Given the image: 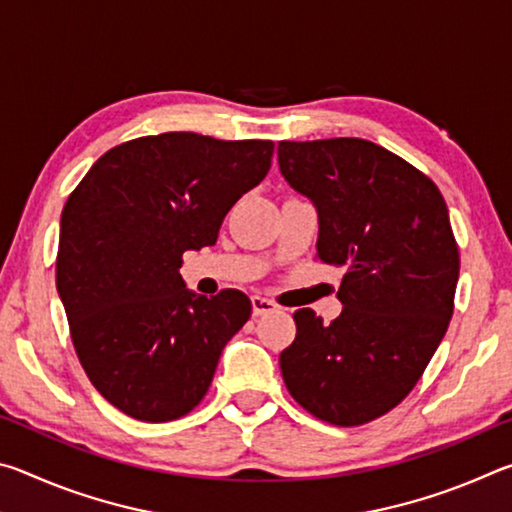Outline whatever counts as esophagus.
Instances as JSON below:
<instances>
[{"label": "esophagus", "instance_id": "obj_1", "mask_svg": "<svg viewBox=\"0 0 512 512\" xmlns=\"http://www.w3.org/2000/svg\"><path fill=\"white\" fill-rule=\"evenodd\" d=\"M250 302H253V316H264V314H271V311L277 309V305L273 300H268L264 296H253L250 298Z\"/></svg>", "mask_w": 512, "mask_h": 512}]
</instances>
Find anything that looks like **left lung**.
<instances>
[{"instance_id":"8db88e82","label":"left lung","mask_w":512,"mask_h":512,"mask_svg":"<svg viewBox=\"0 0 512 512\" xmlns=\"http://www.w3.org/2000/svg\"><path fill=\"white\" fill-rule=\"evenodd\" d=\"M277 164L316 207L318 259L345 268L339 318L293 314L284 384L320 420L370 422L411 393L452 320L461 262L445 198L409 162L359 137L280 142Z\"/></svg>"}]
</instances>
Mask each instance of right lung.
Masks as SVG:
<instances>
[{"instance_id": "add662e5", "label": "right lung", "mask_w": 512, "mask_h": 512, "mask_svg": "<svg viewBox=\"0 0 512 512\" xmlns=\"http://www.w3.org/2000/svg\"><path fill=\"white\" fill-rule=\"evenodd\" d=\"M268 140L162 133L92 164L60 216L56 287L83 370L119 411L169 422L194 409L250 318L237 289H187L183 253L214 246L271 169Z\"/></svg>"}]
</instances>
